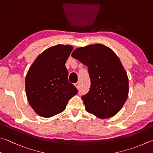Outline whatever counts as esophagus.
Masks as SVG:
<instances>
[{"label": "esophagus", "mask_w": 153, "mask_h": 153, "mask_svg": "<svg viewBox=\"0 0 153 153\" xmlns=\"http://www.w3.org/2000/svg\"><path fill=\"white\" fill-rule=\"evenodd\" d=\"M75 86H76V87L77 89H79V82L76 83V84H75Z\"/></svg>", "instance_id": "esophagus-1"}]
</instances>
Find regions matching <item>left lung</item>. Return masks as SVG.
I'll list each match as a JSON object with an SVG mask.
<instances>
[{"mask_svg": "<svg viewBox=\"0 0 153 153\" xmlns=\"http://www.w3.org/2000/svg\"><path fill=\"white\" fill-rule=\"evenodd\" d=\"M71 56L88 66L91 85L82 96L85 109L100 118H108L123 108L128 94V79L117 55L102 44L79 48Z\"/></svg>", "mask_w": 153, "mask_h": 153, "instance_id": "8db88e82", "label": "left lung"}]
</instances>
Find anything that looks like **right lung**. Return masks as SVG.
Masks as SVG:
<instances>
[{
  "instance_id": "1",
  "label": "right lung",
  "mask_w": 153,
  "mask_h": 153,
  "mask_svg": "<svg viewBox=\"0 0 153 153\" xmlns=\"http://www.w3.org/2000/svg\"><path fill=\"white\" fill-rule=\"evenodd\" d=\"M73 47L57 45L45 50L30 66L25 79L27 100L35 112L49 118L62 112L77 90L68 81L65 62Z\"/></svg>"
}]
</instances>
